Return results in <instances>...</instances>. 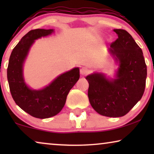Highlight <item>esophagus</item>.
<instances>
[{"label": "esophagus", "mask_w": 154, "mask_h": 154, "mask_svg": "<svg viewBox=\"0 0 154 154\" xmlns=\"http://www.w3.org/2000/svg\"><path fill=\"white\" fill-rule=\"evenodd\" d=\"M88 72H89V69L86 68V67H83V68H81V70H80V73H81L82 75H85L86 74H88Z\"/></svg>", "instance_id": "1"}]
</instances>
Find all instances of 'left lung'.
I'll return each instance as SVG.
<instances>
[{"instance_id": "8db88e82", "label": "left lung", "mask_w": 154, "mask_h": 154, "mask_svg": "<svg viewBox=\"0 0 154 154\" xmlns=\"http://www.w3.org/2000/svg\"><path fill=\"white\" fill-rule=\"evenodd\" d=\"M118 38L109 52L119 65L114 79L102 73L86 76L90 104L100 115L121 117L129 112L144 94L146 65L141 48L128 31L113 29Z\"/></svg>"}]
</instances>
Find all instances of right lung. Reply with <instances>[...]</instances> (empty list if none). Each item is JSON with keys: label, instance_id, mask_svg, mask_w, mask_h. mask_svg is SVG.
Masks as SVG:
<instances>
[{"label": "right lung", "instance_id": "add662e5", "mask_svg": "<svg viewBox=\"0 0 154 154\" xmlns=\"http://www.w3.org/2000/svg\"><path fill=\"white\" fill-rule=\"evenodd\" d=\"M54 29H37L24 35L12 50L7 75L10 90L17 104L25 112L38 119H48L62 111L66 97L80 78L79 68H73L54 79L40 90H33L25 83L23 66L35 40L48 36Z\"/></svg>", "mask_w": 154, "mask_h": 154}]
</instances>
